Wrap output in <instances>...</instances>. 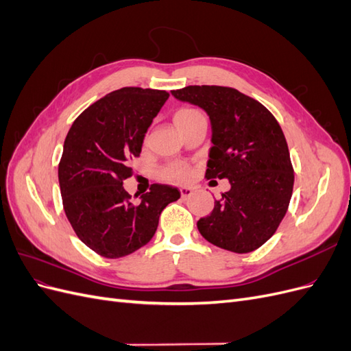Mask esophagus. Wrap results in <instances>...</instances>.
<instances>
[{"mask_svg": "<svg viewBox=\"0 0 351 351\" xmlns=\"http://www.w3.org/2000/svg\"><path fill=\"white\" fill-rule=\"evenodd\" d=\"M193 193H195V190L192 187H182V189H180V195H182L183 199L190 197Z\"/></svg>", "mask_w": 351, "mask_h": 351, "instance_id": "34e87169", "label": "esophagus"}]
</instances>
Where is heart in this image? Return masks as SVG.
<instances>
[{
	"mask_svg": "<svg viewBox=\"0 0 351 351\" xmlns=\"http://www.w3.org/2000/svg\"><path fill=\"white\" fill-rule=\"evenodd\" d=\"M202 114L195 110V108H178L174 115H173V121L174 125L177 127V130L180 133H183L187 127L195 123L197 119H200ZM190 176V168L184 164H176L167 168V177L171 180H187Z\"/></svg>",
	"mask_w": 351,
	"mask_h": 351,
	"instance_id": "1",
	"label": "heart"
}]
</instances>
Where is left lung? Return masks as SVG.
<instances>
[{
	"mask_svg": "<svg viewBox=\"0 0 351 351\" xmlns=\"http://www.w3.org/2000/svg\"><path fill=\"white\" fill-rule=\"evenodd\" d=\"M204 108L212 124L205 177L228 178L231 189L197 221L215 246L249 253L267 243L290 205L294 169L277 119L247 95L227 86H186L171 92Z\"/></svg>",
	"mask_w": 351,
	"mask_h": 351,
	"instance_id": "obj_1",
	"label": "left lung"
}]
</instances>
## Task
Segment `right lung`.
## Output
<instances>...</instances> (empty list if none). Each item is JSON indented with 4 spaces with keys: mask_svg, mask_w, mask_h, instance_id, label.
Instances as JSON below:
<instances>
[{
    "mask_svg": "<svg viewBox=\"0 0 351 351\" xmlns=\"http://www.w3.org/2000/svg\"><path fill=\"white\" fill-rule=\"evenodd\" d=\"M169 93L121 88L92 104L71 124L58 164L66 217L95 253L117 259L149 243L162 209L180 197L177 187L155 183L134 202L123 187L143 137Z\"/></svg>",
    "mask_w": 351,
    "mask_h": 351,
    "instance_id": "add662e5",
    "label": "right lung"
}]
</instances>
